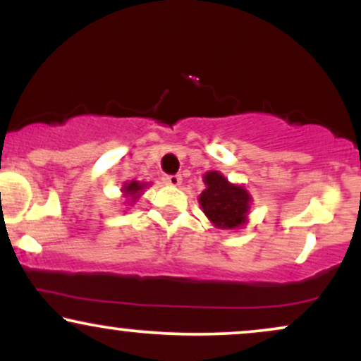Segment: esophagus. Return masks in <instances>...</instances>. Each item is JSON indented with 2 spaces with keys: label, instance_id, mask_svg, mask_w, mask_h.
I'll use <instances>...</instances> for the list:
<instances>
[{
  "label": "esophagus",
  "instance_id": "34e87169",
  "mask_svg": "<svg viewBox=\"0 0 361 361\" xmlns=\"http://www.w3.org/2000/svg\"><path fill=\"white\" fill-rule=\"evenodd\" d=\"M164 183L169 185V186H180L181 185V176L180 175L164 176Z\"/></svg>",
  "mask_w": 361,
  "mask_h": 361
}]
</instances>
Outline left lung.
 Returning <instances> with one entry per match:
<instances>
[{
	"mask_svg": "<svg viewBox=\"0 0 361 361\" xmlns=\"http://www.w3.org/2000/svg\"><path fill=\"white\" fill-rule=\"evenodd\" d=\"M205 190L198 195V204L210 222L219 229H241L247 224L252 197L246 186L231 183L222 173L207 171Z\"/></svg>",
	"mask_w": 361,
	"mask_h": 361,
	"instance_id": "1",
	"label": "left lung"
}]
</instances>
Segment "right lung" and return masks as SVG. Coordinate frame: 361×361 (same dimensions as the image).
Masks as SVG:
<instances>
[{
	"mask_svg": "<svg viewBox=\"0 0 361 361\" xmlns=\"http://www.w3.org/2000/svg\"><path fill=\"white\" fill-rule=\"evenodd\" d=\"M149 185L151 183H142V181H135V180L126 181V183L122 185V190H120V192H122L123 198H127L128 204H135Z\"/></svg>",
	"mask_w": 361,
	"mask_h": 361,
	"instance_id": "add662e5",
	"label": "right lung"
}]
</instances>
